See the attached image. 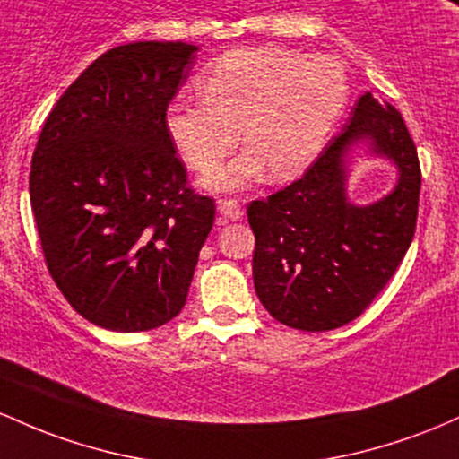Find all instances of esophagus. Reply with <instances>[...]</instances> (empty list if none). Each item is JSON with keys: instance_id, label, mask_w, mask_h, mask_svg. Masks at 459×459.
Instances as JSON below:
<instances>
[{"instance_id": "34e87169", "label": "esophagus", "mask_w": 459, "mask_h": 459, "mask_svg": "<svg viewBox=\"0 0 459 459\" xmlns=\"http://www.w3.org/2000/svg\"><path fill=\"white\" fill-rule=\"evenodd\" d=\"M216 210H219L223 223L225 221H238L243 216V208H240V204L236 199H219L216 202Z\"/></svg>"}]
</instances>
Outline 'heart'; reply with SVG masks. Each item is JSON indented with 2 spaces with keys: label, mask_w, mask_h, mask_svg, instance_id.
Segmentation results:
<instances>
[{
  "label": "heart",
  "mask_w": 459,
  "mask_h": 459,
  "mask_svg": "<svg viewBox=\"0 0 459 459\" xmlns=\"http://www.w3.org/2000/svg\"><path fill=\"white\" fill-rule=\"evenodd\" d=\"M204 104L173 101L164 112L169 138L197 173H210L238 147L247 152L208 184L238 188L266 173H301L347 104V77L336 60L303 58L275 45L234 49L197 80Z\"/></svg>",
  "instance_id": "heart-1"
}]
</instances>
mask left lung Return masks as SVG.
<instances>
[{
    "label": "left lung",
    "mask_w": 459,
    "mask_h": 459,
    "mask_svg": "<svg viewBox=\"0 0 459 459\" xmlns=\"http://www.w3.org/2000/svg\"><path fill=\"white\" fill-rule=\"evenodd\" d=\"M364 137L400 167V184L377 204L353 206L343 195V156ZM419 195V153L403 117L367 92L303 178L247 205L262 306L275 321L301 332L351 323L384 290L410 249Z\"/></svg>",
    "instance_id": "1"
}]
</instances>
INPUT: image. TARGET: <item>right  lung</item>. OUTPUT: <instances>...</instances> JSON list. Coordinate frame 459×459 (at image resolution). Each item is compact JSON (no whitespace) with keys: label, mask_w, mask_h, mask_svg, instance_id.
Instances as JSON below:
<instances>
[{"label":"right lung","mask_w":459,"mask_h":459,"mask_svg":"<svg viewBox=\"0 0 459 459\" xmlns=\"http://www.w3.org/2000/svg\"><path fill=\"white\" fill-rule=\"evenodd\" d=\"M195 45H118L56 101L36 143L30 202L56 286L112 332L182 312L214 199L195 193L164 127Z\"/></svg>","instance_id":"obj_1"}]
</instances>
